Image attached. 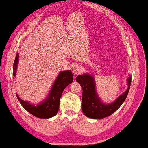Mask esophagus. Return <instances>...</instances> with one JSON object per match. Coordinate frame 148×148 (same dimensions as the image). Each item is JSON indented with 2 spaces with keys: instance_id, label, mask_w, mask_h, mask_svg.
<instances>
[{
  "instance_id": "esophagus-1",
  "label": "esophagus",
  "mask_w": 148,
  "mask_h": 148,
  "mask_svg": "<svg viewBox=\"0 0 148 148\" xmlns=\"http://www.w3.org/2000/svg\"><path fill=\"white\" fill-rule=\"evenodd\" d=\"M83 71V68H82L81 66H80L79 64L75 65V66H73V73L75 75H79L80 73H81Z\"/></svg>"
}]
</instances>
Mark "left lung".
Listing matches in <instances>:
<instances>
[{
	"label": "left lung",
	"instance_id": "obj_1",
	"mask_svg": "<svg viewBox=\"0 0 148 148\" xmlns=\"http://www.w3.org/2000/svg\"><path fill=\"white\" fill-rule=\"evenodd\" d=\"M76 80L82 88V110L84 114L89 118L101 119L112 115L123 104L129 93L132 76L129 75L127 78V90L113 102L107 104L103 103L99 97L94 77L92 75L87 73L79 75L76 77Z\"/></svg>",
	"mask_w": 148,
	"mask_h": 148
}]
</instances>
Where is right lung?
Returning a JSON list of instances; mask_svg holds the SVG:
<instances>
[{
	"instance_id": "add662e5",
	"label": "right lung",
	"mask_w": 148,
	"mask_h": 148,
	"mask_svg": "<svg viewBox=\"0 0 148 148\" xmlns=\"http://www.w3.org/2000/svg\"><path fill=\"white\" fill-rule=\"evenodd\" d=\"M18 58L19 54L17 53L13 63V75L14 77L16 75ZM73 81V76L70 70L60 72L48 97L44 101H42L40 104L37 106L21 99L17 94H16V95L22 107L32 115L40 119H49L57 115L59 109L60 99L62 92L67 86Z\"/></svg>"
}]
</instances>
